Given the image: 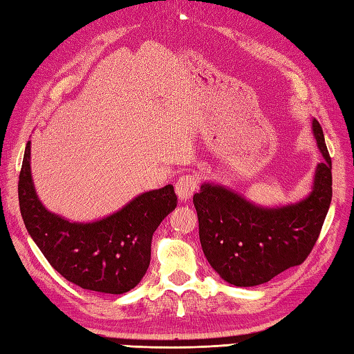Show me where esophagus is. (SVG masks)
I'll return each mask as SVG.
<instances>
[{
	"label": "esophagus",
	"instance_id": "1",
	"mask_svg": "<svg viewBox=\"0 0 354 354\" xmlns=\"http://www.w3.org/2000/svg\"><path fill=\"white\" fill-rule=\"evenodd\" d=\"M198 185H199V179L198 176L194 175H184L178 179V183L175 184V192L178 194L179 201H189L194 192L198 190Z\"/></svg>",
	"mask_w": 354,
	"mask_h": 354
}]
</instances>
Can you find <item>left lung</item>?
I'll return each instance as SVG.
<instances>
[{
    "label": "left lung",
    "mask_w": 354,
    "mask_h": 354,
    "mask_svg": "<svg viewBox=\"0 0 354 354\" xmlns=\"http://www.w3.org/2000/svg\"><path fill=\"white\" fill-rule=\"evenodd\" d=\"M312 129L324 161L317 165L304 199L261 207L214 183H204L194 193L202 251L227 283L239 288L268 283L301 265L317 243L332 202V160L318 120H312Z\"/></svg>",
    "instance_id": "obj_1"
}]
</instances>
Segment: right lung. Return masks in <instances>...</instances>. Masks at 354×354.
I'll use <instances>...</instances> for the list:
<instances>
[{"mask_svg": "<svg viewBox=\"0 0 354 354\" xmlns=\"http://www.w3.org/2000/svg\"><path fill=\"white\" fill-rule=\"evenodd\" d=\"M27 142L19 173L21 216L44 257L66 280L82 289L129 292L145 277L158 225L176 208L169 184L138 194L118 212L94 222H71L48 212L35 190Z\"/></svg>", "mask_w": 354, "mask_h": 354, "instance_id": "1", "label": "right lung"}]
</instances>
